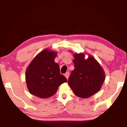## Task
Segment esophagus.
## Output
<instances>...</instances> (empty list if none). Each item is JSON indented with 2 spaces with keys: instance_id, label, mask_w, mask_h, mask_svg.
<instances>
[{
  "instance_id": "1",
  "label": "esophagus",
  "mask_w": 127,
  "mask_h": 127,
  "mask_svg": "<svg viewBox=\"0 0 127 127\" xmlns=\"http://www.w3.org/2000/svg\"><path fill=\"white\" fill-rule=\"evenodd\" d=\"M64 76H65V78H67V79H68V77H69V73H68V72L65 73V75H64Z\"/></svg>"
}]
</instances>
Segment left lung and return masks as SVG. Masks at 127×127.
I'll use <instances>...</instances> for the list:
<instances>
[{
  "label": "left lung",
  "mask_w": 127,
  "mask_h": 127,
  "mask_svg": "<svg viewBox=\"0 0 127 127\" xmlns=\"http://www.w3.org/2000/svg\"><path fill=\"white\" fill-rule=\"evenodd\" d=\"M75 69L68 78V84L74 94L87 98L100 91L105 79L101 65L91 55L85 59L84 53L73 54Z\"/></svg>",
  "instance_id": "8db88e82"
}]
</instances>
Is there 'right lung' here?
Wrapping results in <instances>:
<instances>
[{"label":"right lung","instance_id":"1","mask_svg":"<svg viewBox=\"0 0 127 127\" xmlns=\"http://www.w3.org/2000/svg\"><path fill=\"white\" fill-rule=\"evenodd\" d=\"M57 52L45 49L39 52L28 65L26 81L29 91L40 98H47L56 93L67 79L60 74V67L55 63Z\"/></svg>","mask_w":127,"mask_h":127}]
</instances>
